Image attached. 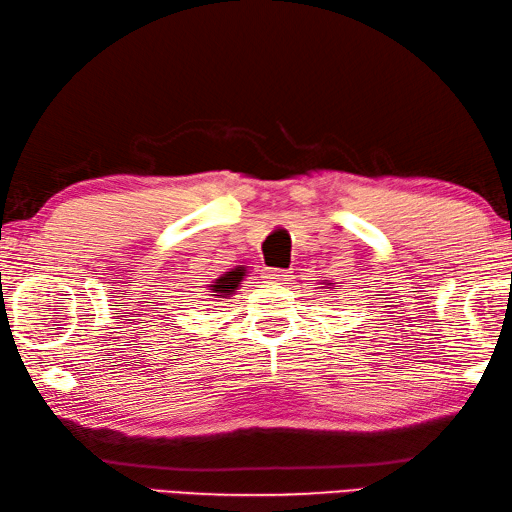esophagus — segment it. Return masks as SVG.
Returning <instances> with one entry per match:
<instances>
[{
    "label": "esophagus",
    "mask_w": 512,
    "mask_h": 512,
    "mask_svg": "<svg viewBox=\"0 0 512 512\" xmlns=\"http://www.w3.org/2000/svg\"><path fill=\"white\" fill-rule=\"evenodd\" d=\"M267 278H272V281L283 283V281H287V278H289V272H287V269H269Z\"/></svg>",
    "instance_id": "1"
}]
</instances>
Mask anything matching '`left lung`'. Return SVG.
<instances>
[{
	"label": "left lung",
	"instance_id": "1",
	"mask_svg": "<svg viewBox=\"0 0 512 512\" xmlns=\"http://www.w3.org/2000/svg\"><path fill=\"white\" fill-rule=\"evenodd\" d=\"M327 285H334V283H327Z\"/></svg>",
	"mask_w": 512,
	"mask_h": 512
}]
</instances>
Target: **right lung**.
Returning <instances> with one entry per match:
<instances>
[{"instance_id":"right-lung-1","label":"right lung","mask_w":512,"mask_h":512,"mask_svg":"<svg viewBox=\"0 0 512 512\" xmlns=\"http://www.w3.org/2000/svg\"><path fill=\"white\" fill-rule=\"evenodd\" d=\"M245 276H247L245 265H238L234 269H229V272L220 274L218 278H214V283L209 285L211 296H214V298H229L231 294H236V289L240 287V283H243Z\"/></svg>"}]
</instances>
